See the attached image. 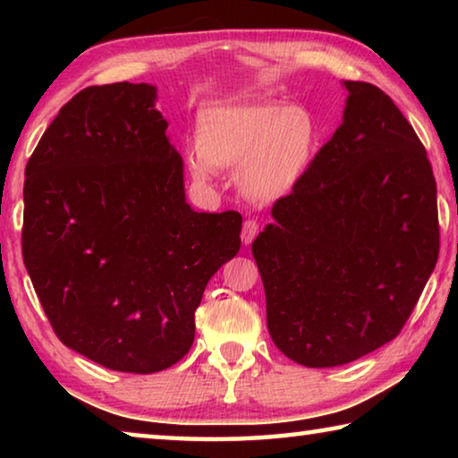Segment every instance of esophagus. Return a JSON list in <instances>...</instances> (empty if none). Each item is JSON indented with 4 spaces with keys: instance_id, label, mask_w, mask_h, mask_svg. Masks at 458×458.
Listing matches in <instances>:
<instances>
[{
    "instance_id": "34e87169",
    "label": "esophagus",
    "mask_w": 458,
    "mask_h": 458,
    "mask_svg": "<svg viewBox=\"0 0 458 458\" xmlns=\"http://www.w3.org/2000/svg\"><path fill=\"white\" fill-rule=\"evenodd\" d=\"M259 234V222L257 220H246L244 226H242V234H240V238H242L244 244H250L254 238H257Z\"/></svg>"
}]
</instances>
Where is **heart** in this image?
Wrapping results in <instances>:
<instances>
[{
    "label": "heart",
    "instance_id": "obj_1",
    "mask_svg": "<svg viewBox=\"0 0 458 458\" xmlns=\"http://www.w3.org/2000/svg\"><path fill=\"white\" fill-rule=\"evenodd\" d=\"M198 147L188 167L199 182L216 169H238V185L254 204H275L297 188L319 147L317 121L301 105L275 100L210 106L196 123Z\"/></svg>",
    "mask_w": 458,
    "mask_h": 458
}]
</instances>
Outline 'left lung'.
I'll use <instances>...</instances> for the list:
<instances>
[{"mask_svg":"<svg viewBox=\"0 0 458 458\" xmlns=\"http://www.w3.org/2000/svg\"><path fill=\"white\" fill-rule=\"evenodd\" d=\"M344 87V123L252 242L270 337L307 368L396 337L440 248L437 182L412 125L374 84Z\"/></svg>","mask_w":458,"mask_h":458,"instance_id":"left-lung-1","label":"left lung"}]
</instances>
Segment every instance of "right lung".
<instances>
[{
	"mask_svg": "<svg viewBox=\"0 0 458 458\" xmlns=\"http://www.w3.org/2000/svg\"><path fill=\"white\" fill-rule=\"evenodd\" d=\"M151 84L89 87L26 165L21 254L58 339L114 371L153 374L193 344L210 278L242 216L193 212Z\"/></svg>",
	"mask_w": 458,
	"mask_h": 458,
	"instance_id": "add662e5",
	"label": "right lung"
}]
</instances>
